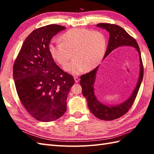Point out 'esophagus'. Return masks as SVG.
<instances>
[{
    "label": "esophagus",
    "instance_id": "obj_1",
    "mask_svg": "<svg viewBox=\"0 0 154 154\" xmlns=\"http://www.w3.org/2000/svg\"><path fill=\"white\" fill-rule=\"evenodd\" d=\"M74 79H75V83H78L79 81V79L77 77H74Z\"/></svg>",
    "mask_w": 154,
    "mask_h": 154
}]
</instances>
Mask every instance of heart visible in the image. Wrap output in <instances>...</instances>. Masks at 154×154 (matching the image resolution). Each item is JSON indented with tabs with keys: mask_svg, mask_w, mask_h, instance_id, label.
<instances>
[{
	"mask_svg": "<svg viewBox=\"0 0 154 154\" xmlns=\"http://www.w3.org/2000/svg\"><path fill=\"white\" fill-rule=\"evenodd\" d=\"M61 43L51 42L48 50L51 58L64 67L71 57H74L65 67L73 75L96 68L102 61L107 47L106 38L103 32L86 28H73L60 36Z\"/></svg>",
	"mask_w": 154,
	"mask_h": 154,
	"instance_id": "1",
	"label": "heart"
}]
</instances>
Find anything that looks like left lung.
Here are the masks:
<instances>
[{
    "instance_id": "left-lung-1",
    "label": "left lung",
    "mask_w": 154,
    "mask_h": 154,
    "mask_svg": "<svg viewBox=\"0 0 154 154\" xmlns=\"http://www.w3.org/2000/svg\"><path fill=\"white\" fill-rule=\"evenodd\" d=\"M97 26L104 29L107 32H109L110 34L109 44H108L107 49L103 60L113 50L121 46H130L134 48L136 50L138 51L140 57V73L136 86L128 99L117 105L104 104L100 102L94 94V85L95 83L96 74L99 65L93 71H90L89 73L81 76L80 85L82 87V93L87 101L88 106H89L91 112L100 120H112L125 114L131 108L134 102L143 75L141 53H140L138 43L135 39L130 36L122 28H121L119 26L106 24V23H100V24H97Z\"/></svg>"
}]
</instances>
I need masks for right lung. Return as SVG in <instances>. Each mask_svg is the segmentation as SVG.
<instances>
[{"label": "right lung", "instance_id": "add662e5", "mask_svg": "<svg viewBox=\"0 0 154 154\" xmlns=\"http://www.w3.org/2000/svg\"><path fill=\"white\" fill-rule=\"evenodd\" d=\"M65 28L51 24L34 30L23 43L13 66L16 91L29 114L42 122L60 119L67 110L73 76L56 65L49 53L51 38Z\"/></svg>", "mask_w": 154, "mask_h": 154}]
</instances>
